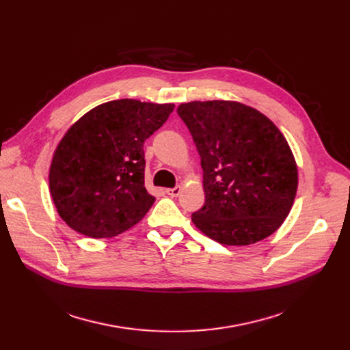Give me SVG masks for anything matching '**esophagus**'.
<instances>
[{"label": "esophagus", "mask_w": 350, "mask_h": 350, "mask_svg": "<svg viewBox=\"0 0 350 350\" xmlns=\"http://www.w3.org/2000/svg\"><path fill=\"white\" fill-rule=\"evenodd\" d=\"M181 193V187L180 186H176L174 189H167L165 190V194L170 196V197H178Z\"/></svg>", "instance_id": "obj_1"}]
</instances>
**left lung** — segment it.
Here are the masks:
<instances>
[{
	"label": "left lung",
	"mask_w": 350,
	"mask_h": 350,
	"mask_svg": "<svg viewBox=\"0 0 350 350\" xmlns=\"http://www.w3.org/2000/svg\"><path fill=\"white\" fill-rule=\"evenodd\" d=\"M203 167L206 203L196 227L226 245H250L277 231L291 211L298 167L280 129L256 109L230 100L181 103Z\"/></svg>",
	"instance_id": "obj_1"
}]
</instances>
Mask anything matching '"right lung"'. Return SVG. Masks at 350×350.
<instances>
[{
    "label": "right lung",
    "instance_id": "right-lung-1",
    "mask_svg": "<svg viewBox=\"0 0 350 350\" xmlns=\"http://www.w3.org/2000/svg\"><path fill=\"white\" fill-rule=\"evenodd\" d=\"M173 109L135 99L106 102L65 133L51 163L49 190L72 230L112 238L150 210L156 198L144 187L143 144Z\"/></svg>",
    "mask_w": 350,
    "mask_h": 350
}]
</instances>
